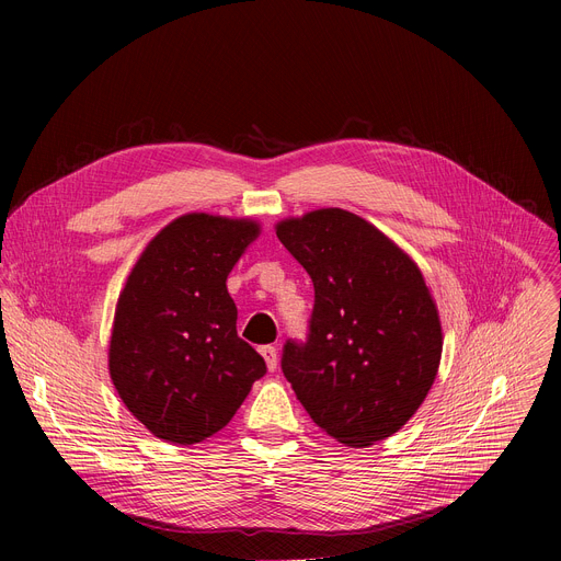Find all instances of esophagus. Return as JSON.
<instances>
[{"label":"esophagus","instance_id":"34e87169","mask_svg":"<svg viewBox=\"0 0 561 561\" xmlns=\"http://www.w3.org/2000/svg\"><path fill=\"white\" fill-rule=\"evenodd\" d=\"M260 353H262V357H264L268 370H271V373L277 370V364H279V359H277V348H275V346H262Z\"/></svg>","mask_w":561,"mask_h":561}]
</instances>
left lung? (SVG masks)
<instances>
[{
    "mask_svg": "<svg viewBox=\"0 0 561 561\" xmlns=\"http://www.w3.org/2000/svg\"><path fill=\"white\" fill-rule=\"evenodd\" d=\"M314 288L308 340L282 370L310 420L346 446L402 428L442 359V324L417 264L366 219L319 208L275 226Z\"/></svg>",
    "mask_w": 561,
    "mask_h": 561,
    "instance_id": "obj_1",
    "label": "left lung"
}]
</instances>
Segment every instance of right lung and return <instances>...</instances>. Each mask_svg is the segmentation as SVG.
Here are the masks:
<instances>
[{
	"mask_svg": "<svg viewBox=\"0 0 561 561\" xmlns=\"http://www.w3.org/2000/svg\"><path fill=\"white\" fill-rule=\"evenodd\" d=\"M257 234L253 219L182 215L150 239L126 279L108 370L126 409L159 439L191 446L215 435L266 373L237 337L226 288Z\"/></svg>",
	"mask_w": 561,
	"mask_h": 561,
	"instance_id": "obj_1",
	"label": "right lung"
}]
</instances>
